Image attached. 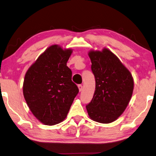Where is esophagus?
<instances>
[{
    "instance_id": "esophagus-1",
    "label": "esophagus",
    "mask_w": 156,
    "mask_h": 156,
    "mask_svg": "<svg viewBox=\"0 0 156 156\" xmlns=\"http://www.w3.org/2000/svg\"><path fill=\"white\" fill-rule=\"evenodd\" d=\"M78 89H79V91H82V90H83V85H82V84H79V85L78 86Z\"/></svg>"
}]
</instances>
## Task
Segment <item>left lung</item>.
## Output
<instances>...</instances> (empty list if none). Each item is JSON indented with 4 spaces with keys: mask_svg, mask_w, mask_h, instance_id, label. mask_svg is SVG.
Returning <instances> with one entry per match:
<instances>
[{
    "mask_svg": "<svg viewBox=\"0 0 156 156\" xmlns=\"http://www.w3.org/2000/svg\"><path fill=\"white\" fill-rule=\"evenodd\" d=\"M91 70L95 90L91 101L86 106L90 119L101 123L117 120L132 98L134 79L129 71L108 48L90 50Z\"/></svg>",
    "mask_w": 156,
    "mask_h": 156,
    "instance_id": "8db88e82",
    "label": "left lung"
}]
</instances>
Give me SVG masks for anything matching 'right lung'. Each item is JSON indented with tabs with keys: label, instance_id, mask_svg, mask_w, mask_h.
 Segmentation results:
<instances>
[{
	"label": "right lung",
	"instance_id": "1",
	"mask_svg": "<svg viewBox=\"0 0 156 156\" xmlns=\"http://www.w3.org/2000/svg\"><path fill=\"white\" fill-rule=\"evenodd\" d=\"M73 50L52 45L39 55L25 74L23 95L33 115L54 126L66 118L78 88L67 66Z\"/></svg>",
	"mask_w": 156,
	"mask_h": 156
}]
</instances>
